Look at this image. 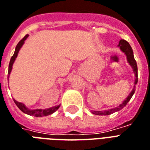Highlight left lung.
<instances>
[{
	"instance_id": "left-lung-1",
	"label": "left lung",
	"mask_w": 150,
	"mask_h": 150,
	"mask_svg": "<svg viewBox=\"0 0 150 150\" xmlns=\"http://www.w3.org/2000/svg\"><path fill=\"white\" fill-rule=\"evenodd\" d=\"M119 46H120V48L121 50H122L123 52H125V54L127 55V61H128L131 67H133L134 72L135 74L134 86V89L132 90L131 93L129 94L128 97L126 98V100L121 104L120 105H119L118 107H116V108H115L109 109V110L107 111H94V112H93V114H95V115H98V116H106V115H110V114H112V113L115 112L120 111V109H122L124 106L127 105V104L129 102V100H131V98H132V96H133V94L134 93V92H135V85L137 84V83H138V67H137L136 60H134V57L133 50L131 49L130 44H129L127 41H125V40H120V43H119Z\"/></svg>"
}]
</instances>
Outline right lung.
Listing matches in <instances>:
<instances>
[{
  "label": "right lung",
  "instance_id": "right-lung-1",
  "mask_svg": "<svg viewBox=\"0 0 150 150\" xmlns=\"http://www.w3.org/2000/svg\"><path fill=\"white\" fill-rule=\"evenodd\" d=\"M27 37H28V34H27L26 36H24V38H23L22 40H20L19 43L17 44L16 47V50H15L14 54H13V56L11 57V60H10V62H9L8 78L9 77V75H10V72H11V67H12V64H13V63H14L16 58L17 55H18V52H19L20 48L22 47V45H23V44L24 43V41L27 39ZM14 102L15 104L17 105V107H18V108H19L22 112H23L26 113V114H28V115H30V116H36V117H38V116L41 117V116H49V115H51V114H52L53 112H55L59 108V107H60V105H59V106H54V107H52V108H47V109H35V110H30V109H28L27 108H26V106H25L23 103L18 102V101H16L15 99H14Z\"/></svg>",
  "mask_w": 150,
  "mask_h": 150
}]
</instances>
